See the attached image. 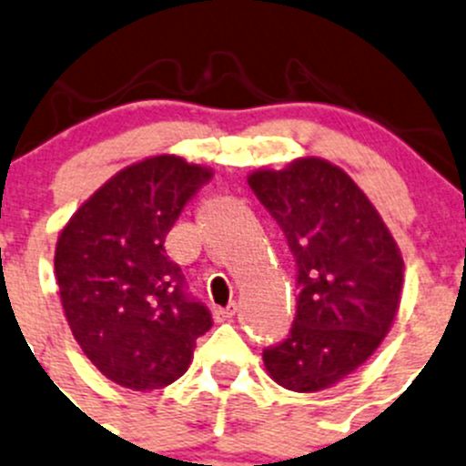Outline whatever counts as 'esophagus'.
Masks as SVG:
<instances>
[{
  "label": "esophagus",
  "instance_id": "1",
  "mask_svg": "<svg viewBox=\"0 0 466 466\" xmlns=\"http://www.w3.org/2000/svg\"><path fill=\"white\" fill-rule=\"evenodd\" d=\"M234 315H237V303H229L228 308H217V310H214V319L218 321L232 319Z\"/></svg>",
  "mask_w": 466,
  "mask_h": 466
}]
</instances>
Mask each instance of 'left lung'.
Masks as SVG:
<instances>
[{"instance_id": "8db88e82", "label": "left lung", "mask_w": 466, "mask_h": 466, "mask_svg": "<svg viewBox=\"0 0 466 466\" xmlns=\"http://www.w3.org/2000/svg\"><path fill=\"white\" fill-rule=\"evenodd\" d=\"M248 183L297 261V317L288 339L263 350L279 386L317 393L380 349L400 308L404 261L369 196L337 165L303 156L257 169Z\"/></svg>"}]
</instances>
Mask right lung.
I'll return each instance as SVG.
<instances>
[{"label":"right lung","mask_w":466,"mask_h":466,"mask_svg":"<svg viewBox=\"0 0 466 466\" xmlns=\"http://www.w3.org/2000/svg\"><path fill=\"white\" fill-rule=\"evenodd\" d=\"M214 176L174 154L111 176L62 228L56 279L82 352L106 380L131 390L169 386L189 369L196 339L212 328L185 292L165 237L185 203Z\"/></svg>","instance_id":"add662e5"}]
</instances>
